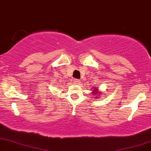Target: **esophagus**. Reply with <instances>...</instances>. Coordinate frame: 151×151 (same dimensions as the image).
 Instances as JSON below:
<instances>
[{
    "instance_id": "34e87169",
    "label": "esophagus",
    "mask_w": 151,
    "mask_h": 151,
    "mask_svg": "<svg viewBox=\"0 0 151 151\" xmlns=\"http://www.w3.org/2000/svg\"><path fill=\"white\" fill-rule=\"evenodd\" d=\"M73 81H74V84H79V83H80V80H79V79H74Z\"/></svg>"
}]
</instances>
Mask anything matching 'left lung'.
I'll return each mask as SVG.
<instances>
[{"mask_svg": "<svg viewBox=\"0 0 151 151\" xmlns=\"http://www.w3.org/2000/svg\"><path fill=\"white\" fill-rule=\"evenodd\" d=\"M94 91H96V89H94Z\"/></svg>", "mask_w": 151, "mask_h": 151, "instance_id": "1", "label": "left lung"}]
</instances>
